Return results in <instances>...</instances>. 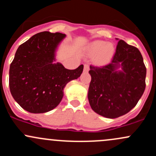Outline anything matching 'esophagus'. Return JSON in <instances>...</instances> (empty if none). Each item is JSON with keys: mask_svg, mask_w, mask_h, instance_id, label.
Segmentation results:
<instances>
[{"mask_svg": "<svg viewBox=\"0 0 156 156\" xmlns=\"http://www.w3.org/2000/svg\"><path fill=\"white\" fill-rule=\"evenodd\" d=\"M90 69V67H89V65H87V64H84V72H88Z\"/></svg>", "mask_w": 156, "mask_h": 156, "instance_id": "1", "label": "esophagus"}]
</instances>
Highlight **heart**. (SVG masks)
<instances>
[{
  "instance_id": "b5f03b06",
  "label": "heart",
  "mask_w": 156,
  "mask_h": 156,
  "mask_svg": "<svg viewBox=\"0 0 156 156\" xmlns=\"http://www.w3.org/2000/svg\"><path fill=\"white\" fill-rule=\"evenodd\" d=\"M88 52L90 55H96L95 61L97 64L104 65L108 63L113 57L115 48L113 44L103 41H96L88 47Z\"/></svg>"
}]
</instances>
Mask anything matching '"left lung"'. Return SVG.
Wrapping results in <instances>:
<instances>
[{
    "instance_id": "8db88e82",
    "label": "left lung",
    "mask_w": 156,
    "mask_h": 156,
    "mask_svg": "<svg viewBox=\"0 0 156 156\" xmlns=\"http://www.w3.org/2000/svg\"><path fill=\"white\" fill-rule=\"evenodd\" d=\"M119 68L122 70H118ZM88 90L90 107L97 114L115 119L127 114L138 103L146 87V69L137 48L119 40L111 62L90 66Z\"/></svg>"
}]
</instances>
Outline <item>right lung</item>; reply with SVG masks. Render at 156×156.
<instances>
[{"label": "right lung", "mask_w": 156, "mask_h": 156, "mask_svg": "<svg viewBox=\"0 0 156 156\" xmlns=\"http://www.w3.org/2000/svg\"><path fill=\"white\" fill-rule=\"evenodd\" d=\"M66 37L59 32L43 31L20 45L11 62L9 85L14 100L31 113H44L56 108L70 81L79 78L84 66L74 70L54 62L58 45Z\"/></svg>", "instance_id": "1"}]
</instances>
